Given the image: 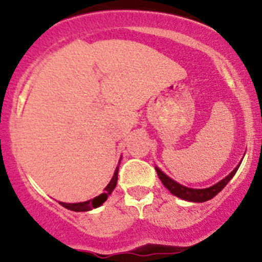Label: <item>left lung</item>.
<instances>
[{
  "mask_svg": "<svg viewBox=\"0 0 262 262\" xmlns=\"http://www.w3.org/2000/svg\"><path fill=\"white\" fill-rule=\"evenodd\" d=\"M240 164H242V161L237 164V166L231 172L229 173L228 176H225L223 180H221V181L215 183V185L210 186V187H207V188H189V187H186V186L181 185V183L176 182L175 180H172L171 177H169L167 175H165L162 171L159 169L158 166L155 167L156 172H158V176L159 179H160V181L162 182V185L165 186L171 193L173 194V196L181 198V200H185V201H189V202H206V201H209L212 200L213 197H215L219 192L223 189L225 186H227V183L230 181L231 179H233V176L235 175V172L239 169Z\"/></svg>",
  "mask_w": 262,
  "mask_h": 262,
  "instance_id": "obj_1",
  "label": "left lung"
}]
</instances>
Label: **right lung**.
I'll use <instances>...</instances> for the list:
<instances>
[{
	"instance_id": "1",
	"label": "right lung",
	"mask_w": 262,
	"mask_h": 262,
	"mask_svg": "<svg viewBox=\"0 0 262 262\" xmlns=\"http://www.w3.org/2000/svg\"><path fill=\"white\" fill-rule=\"evenodd\" d=\"M119 164H121V160H119ZM119 164H118V166L116 167V170H114L112 180H111L110 183H108V185L106 186V188H104L103 193H101L100 196L95 197V198H93V200L86 201V202H80V203H64V202H59V203L61 204L62 207H65V208H68V209H70V210H74V212H87V210H91L93 208H97V207L102 206V204L106 202L107 198L111 196V193H112V192H113V189L116 188L117 181H118Z\"/></svg>"
}]
</instances>
